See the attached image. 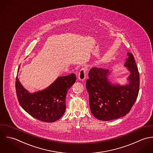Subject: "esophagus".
Instances as JSON below:
<instances>
[{
	"mask_svg": "<svg viewBox=\"0 0 153 153\" xmlns=\"http://www.w3.org/2000/svg\"><path fill=\"white\" fill-rule=\"evenodd\" d=\"M87 74V68L82 67L79 73V79L80 80H84Z\"/></svg>",
	"mask_w": 153,
	"mask_h": 153,
	"instance_id": "34e87169",
	"label": "esophagus"
}]
</instances>
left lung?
Here are the masks:
<instances>
[{"label":"left lung","mask_w":153,"mask_h":153,"mask_svg":"<svg viewBox=\"0 0 153 153\" xmlns=\"http://www.w3.org/2000/svg\"><path fill=\"white\" fill-rule=\"evenodd\" d=\"M124 64L130 71L129 84L125 86L111 84L108 81L109 70L92 67L86 80L89 106L93 116L100 121H108L125 116L129 113L138 95L140 75L133 55L128 53Z\"/></svg>","instance_id":"obj_1"}]
</instances>
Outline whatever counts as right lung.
<instances>
[{
    "label": "right lung",
    "mask_w": 153,
    "mask_h": 153,
    "mask_svg": "<svg viewBox=\"0 0 153 153\" xmlns=\"http://www.w3.org/2000/svg\"><path fill=\"white\" fill-rule=\"evenodd\" d=\"M76 79L74 73L59 77L45 90L31 94L23 88L16 76L15 88L18 102L34 118L42 122H55L65 112L66 94Z\"/></svg>",
    "instance_id": "add662e5"
}]
</instances>
